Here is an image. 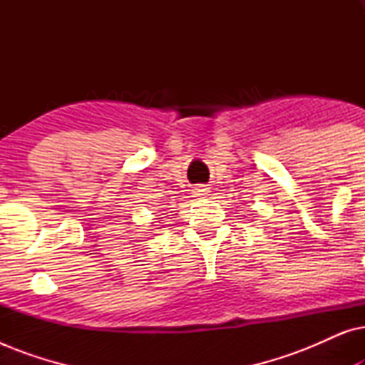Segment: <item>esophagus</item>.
Listing matches in <instances>:
<instances>
[{
  "label": "esophagus",
  "mask_w": 365,
  "mask_h": 365,
  "mask_svg": "<svg viewBox=\"0 0 365 365\" xmlns=\"http://www.w3.org/2000/svg\"><path fill=\"white\" fill-rule=\"evenodd\" d=\"M207 192H209V187H206V186H196L192 189L194 197H204V196H207Z\"/></svg>",
  "instance_id": "obj_1"
}]
</instances>
